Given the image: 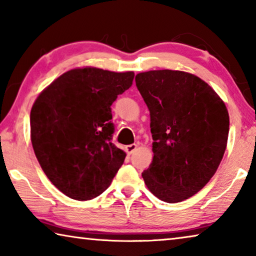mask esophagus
I'll use <instances>...</instances> for the list:
<instances>
[{
  "label": "esophagus",
  "mask_w": 256,
  "mask_h": 256,
  "mask_svg": "<svg viewBox=\"0 0 256 256\" xmlns=\"http://www.w3.org/2000/svg\"><path fill=\"white\" fill-rule=\"evenodd\" d=\"M136 149H138V144H128V146H125V151H126L128 154H132Z\"/></svg>",
  "instance_id": "1"
}]
</instances>
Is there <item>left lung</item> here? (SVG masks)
<instances>
[{
    "instance_id": "1",
    "label": "left lung",
    "mask_w": 256,
    "mask_h": 256,
    "mask_svg": "<svg viewBox=\"0 0 256 256\" xmlns=\"http://www.w3.org/2000/svg\"><path fill=\"white\" fill-rule=\"evenodd\" d=\"M136 84L150 112L152 162L142 172L162 201H184L216 174L227 146L229 114L219 94L192 73L152 70Z\"/></svg>"
}]
</instances>
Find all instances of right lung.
<instances>
[{
    "label": "right lung",
    "mask_w": 256,
    "mask_h": 256,
    "mask_svg": "<svg viewBox=\"0 0 256 256\" xmlns=\"http://www.w3.org/2000/svg\"><path fill=\"white\" fill-rule=\"evenodd\" d=\"M133 78V71L76 68L47 86L34 102V154L55 188L73 200L100 196L124 162L126 154L110 141V106Z\"/></svg>",
    "instance_id": "1"
}]
</instances>
